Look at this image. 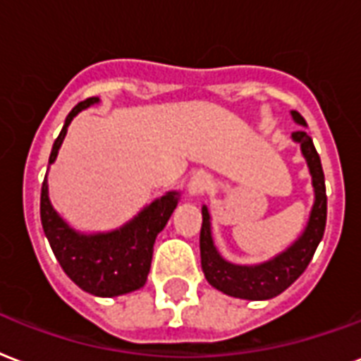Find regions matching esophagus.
<instances>
[{
  "instance_id": "obj_1",
  "label": "esophagus",
  "mask_w": 361,
  "mask_h": 361,
  "mask_svg": "<svg viewBox=\"0 0 361 361\" xmlns=\"http://www.w3.org/2000/svg\"><path fill=\"white\" fill-rule=\"evenodd\" d=\"M212 185L210 176L206 174V172H197V174L191 176V180L187 183V192H189V197L192 199H197L200 195H204Z\"/></svg>"
}]
</instances>
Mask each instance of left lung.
Wrapping results in <instances>:
<instances>
[{
    "label": "left lung",
    "mask_w": 361,
    "mask_h": 361,
    "mask_svg": "<svg viewBox=\"0 0 361 361\" xmlns=\"http://www.w3.org/2000/svg\"><path fill=\"white\" fill-rule=\"evenodd\" d=\"M291 119L297 125L307 126L305 119L297 111H291ZM291 140L299 144L301 155L307 161L312 189H314V202L310 208L309 221L295 242H291L284 252H280L271 259L255 265H238L231 263L219 254L212 236V217L208 206H202V229H200V265L208 284L216 290L224 291L225 295L247 301H265L280 295L288 290L305 269L309 267L316 247L320 244L324 231H326L327 197L326 180L322 170L320 155L316 151L312 140L305 130L291 134Z\"/></svg>",
    "instance_id": "1"
}]
</instances>
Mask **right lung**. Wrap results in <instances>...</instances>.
<instances>
[{"mask_svg": "<svg viewBox=\"0 0 361 361\" xmlns=\"http://www.w3.org/2000/svg\"><path fill=\"white\" fill-rule=\"evenodd\" d=\"M98 98L79 102L71 109L59 137L52 144L49 164L56 161L68 126L82 109L98 104ZM180 191H169L155 199L119 229L106 233H81L73 229L51 204L49 183L41 187V225L52 254L73 284L96 297H119L144 288L151 269L157 235L169 224L180 202Z\"/></svg>", "mask_w": 361, "mask_h": 361, "instance_id": "add662e5", "label": "right lung"}]
</instances>
